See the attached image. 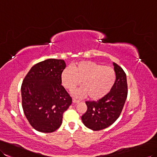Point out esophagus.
I'll return each mask as SVG.
<instances>
[{"instance_id":"esophagus-1","label":"esophagus","mask_w":157,"mask_h":157,"mask_svg":"<svg viewBox=\"0 0 157 157\" xmlns=\"http://www.w3.org/2000/svg\"><path fill=\"white\" fill-rule=\"evenodd\" d=\"M79 102V101L77 100V99L72 98V102H73V103H77V102Z\"/></svg>"}]
</instances>
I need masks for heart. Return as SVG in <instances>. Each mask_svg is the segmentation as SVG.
I'll return each instance as SVG.
<instances>
[{"label":"heart","mask_w":157,"mask_h":157,"mask_svg":"<svg viewBox=\"0 0 157 157\" xmlns=\"http://www.w3.org/2000/svg\"><path fill=\"white\" fill-rule=\"evenodd\" d=\"M60 78L62 85L68 90H74L81 81L82 86L74 91L75 96L88 95L95 100L104 97L112 89L116 80V72L110 67L85 60L76 63L72 68H64Z\"/></svg>","instance_id":"b5f03b06"}]
</instances>
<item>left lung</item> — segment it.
<instances>
[{
  "label": "left lung",
  "mask_w": 157,
  "mask_h": 157,
  "mask_svg": "<svg viewBox=\"0 0 157 157\" xmlns=\"http://www.w3.org/2000/svg\"><path fill=\"white\" fill-rule=\"evenodd\" d=\"M116 81L111 90L98 100L87 101V110L81 118L87 128L101 131L109 127L121 115L127 98L128 85L126 73L120 66L113 63Z\"/></svg>",
  "instance_id": "1"
}]
</instances>
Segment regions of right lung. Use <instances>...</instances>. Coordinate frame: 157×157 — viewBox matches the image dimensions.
Masks as SVG:
<instances>
[{"label": "right lung", "instance_id": "obj_1", "mask_svg": "<svg viewBox=\"0 0 157 157\" xmlns=\"http://www.w3.org/2000/svg\"><path fill=\"white\" fill-rule=\"evenodd\" d=\"M65 67L63 60H45L34 64L22 81V109L30 124L38 131H56L71 105L72 98L61 85Z\"/></svg>", "mask_w": 157, "mask_h": 157}]
</instances>
